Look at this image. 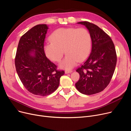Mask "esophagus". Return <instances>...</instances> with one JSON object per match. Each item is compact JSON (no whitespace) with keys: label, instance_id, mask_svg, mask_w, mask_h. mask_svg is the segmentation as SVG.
<instances>
[{"label":"esophagus","instance_id":"esophagus-1","mask_svg":"<svg viewBox=\"0 0 131 131\" xmlns=\"http://www.w3.org/2000/svg\"><path fill=\"white\" fill-rule=\"evenodd\" d=\"M72 71H71V70H70V71H65V74H68V73H72Z\"/></svg>","mask_w":131,"mask_h":131}]
</instances>
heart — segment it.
<instances>
[{
	"label": "heart",
	"mask_w": 131,
	"mask_h": 131,
	"mask_svg": "<svg viewBox=\"0 0 131 131\" xmlns=\"http://www.w3.org/2000/svg\"><path fill=\"white\" fill-rule=\"evenodd\" d=\"M49 39L51 42L44 46V51L50 60L59 62L64 51L67 54L59 65L61 69L71 70L79 61L86 59L91 50V36L84 28H59L52 33Z\"/></svg>",
	"instance_id": "heart-1"
}]
</instances>
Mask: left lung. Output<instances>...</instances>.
Here are the masks:
<instances>
[{
	"label": "left lung",
	"instance_id": "left-lung-1",
	"mask_svg": "<svg viewBox=\"0 0 131 131\" xmlns=\"http://www.w3.org/2000/svg\"><path fill=\"white\" fill-rule=\"evenodd\" d=\"M78 23L84 25L90 32L92 49L77 70L80 78L75 86L82 94L91 95L103 91L109 84L117 63L116 50L111 37L98 26L86 21Z\"/></svg>",
	"mask_w": 131,
	"mask_h": 131
}]
</instances>
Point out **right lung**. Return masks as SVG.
Instances as JSON below:
<instances>
[{"instance_id":"1","label":"right lung","mask_w":131,"mask_h":131,"mask_svg":"<svg viewBox=\"0 0 131 131\" xmlns=\"http://www.w3.org/2000/svg\"><path fill=\"white\" fill-rule=\"evenodd\" d=\"M49 29L47 24L34 26L20 38L16 51V72L24 87L31 93L45 96L53 92L59 85L64 71L46 56L44 41Z\"/></svg>"}]
</instances>
